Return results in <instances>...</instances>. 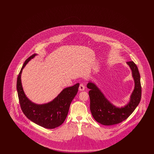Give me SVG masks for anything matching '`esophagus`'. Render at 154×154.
I'll return each mask as SVG.
<instances>
[{"label": "esophagus", "instance_id": "1", "mask_svg": "<svg viewBox=\"0 0 154 154\" xmlns=\"http://www.w3.org/2000/svg\"><path fill=\"white\" fill-rule=\"evenodd\" d=\"M84 89H85V87H84V84H80V85L79 86V90L80 91H84Z\"/></svg>", "mask_w": 154, "mask_h": 154}]
</instances>
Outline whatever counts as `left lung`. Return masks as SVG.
I'll use <instances>...</instances> for the list:
<instances>
[{
	"mask_svg": "<svg viewBox=\"0 0 154 154\" xmlns=\"http://www.w3.org/2000/svg\"><path fill=\"white\" fill-rule=\"evenodd\" d=\"M126 63L132 70L134 88L129 102L124 107H118L112 104L95 84L89 81L87 84V88L90 89L89 95L91 114L95 121L103 125L117 124L124 121L132 114L140 102L141 87L138 68L133 61Z\"/></svg>",
	"mask_w": 154,
	"mask_h": 154,
	"instance_id": "left-lung-1",
	"label": "left lung"
}]
</instances>
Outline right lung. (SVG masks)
Instances as JSON below:
<instances>
[{
  "mask_svg": "<svg viewBox=\"0 0 154 154\" xmlns=\"http://www.w3.org/2000/svg\"><path fill=\"white\" fill-rule=\"evenodd\" d=\"M37 55L35 54L25 60L18 74L17 90L20 104L22 112L31 121L47 129H54L65 121L70 105L78 92L80 84L77 83L73 86L63 89L50 102L38 104L30 101L23 91L21 78L23 69Z\"/></svg>",
  "mask_w": 154,
  "mask_h": 154,
  "instance_id": "1",
  "label": "right lung"
}]
</instances>
